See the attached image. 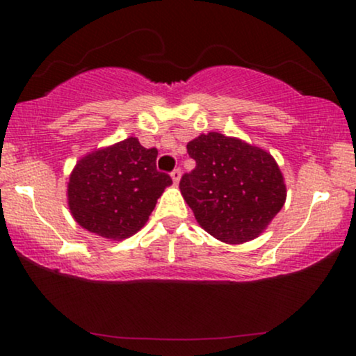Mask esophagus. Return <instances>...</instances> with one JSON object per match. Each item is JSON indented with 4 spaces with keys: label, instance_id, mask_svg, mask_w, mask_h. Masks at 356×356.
I'll return each mask as SVG.
<instances>
[{
    "label": "esophagus",
    "instance_id": "esophagus-1",
    "mask_svg": "<svg viewBox=\"0 0 356 356\" xmlns=\"http://www.w3.org/2000/svg\"><path fill=\"white\" fill-rule=\"evenodd\" d=\"M179 178H181V170H179V168H175L173 172H172V179H173V183L177 184V183L179 181Z\"/></svg>",
    "mask_w": 356,
    "mask_h": 356
}]
</instances>
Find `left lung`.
Here are the masks:
<instances>
[{
  "instance_id": "left-lung-1",
  "label": "left lung",
  "mask_w": 356,
  "mask_h": 356,
  "mask_svg": "<svg viewBox=\"0 0 356 356\" xmlns=\"http://www.w3.org/2000/svg\"><path fill=\"white\" fill-rule=\"evenodd\" d=\"M196 168L179 181L199 225L228 245L251 241L266 230L286 199L275 159L238 138L207 133L189 140Z\"/></svg>"
}]
</instances>
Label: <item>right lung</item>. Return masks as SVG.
Wrapping results in <instances>:
<instances>
[{
  "mask_svg": "<svg viewBox=\"0 0 356 356\" xmlns=\"http://www.w3.org/2000/svg\"><path fill=\"white\" fill-rule=\"evenodd\" d=\"M157 149L138 138L120 140L84 155L67 183V207L87 232L110 241L133 236L149 220L157 199L172 184L157 172Z\"/></svg>",
  "mask_w": 356,
  "mask_h": 356,
  "instance_id": "add662e5",
  "label": "right lung"
}]
</instances>
